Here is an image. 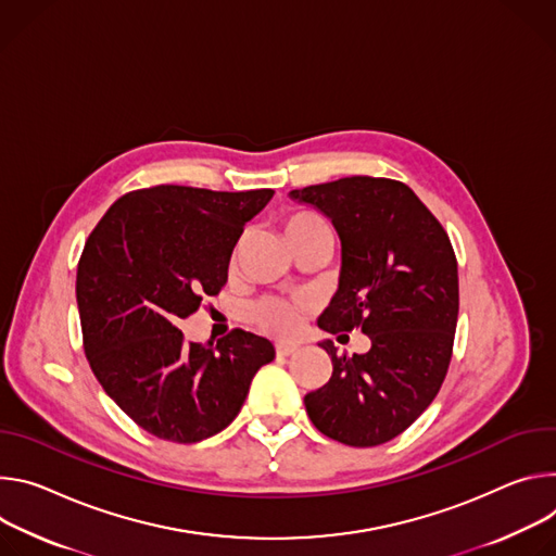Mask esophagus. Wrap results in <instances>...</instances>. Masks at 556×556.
Here are the masks:
<instances>
[{"label":"esophagus","instance_id":"1","mask_svg":"<svg viewBox=\"0 0 556 556\" xmlns=\"http://www.w3.org/2000/svg\"><path fill=\"white\" fill-rule=\"evenodd\" d=\"M298 351H300V346H298V344H291V342H278V344H276V353H278L280 357L293 355V353H298Z\"/></svg>","mask_w":556,"mask_h":556}]
</instances>
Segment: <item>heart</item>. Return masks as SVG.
I'll return each instance as SVG.
<instances>
[{
  "mask_svg": "<svg viewBox=\"0 0 556 556\" xmlns=\"http://www.w3.org/2000/svg\"><path fill=\"white\" fill-rule=\"evenodd\" d=\"M327 227L320 216L312 212H293L282 220V233L287 242L312 233L316 229ZM304 302L298 300H282V298H267L256 302L250 309V320L265 333L269 336H291L300 327V320L304 316Z\"/></svg>",
  "mask_w": 556,
  "mask_h": 556,
  "instance_id": "obj_1",
  "label": "heart"
}]
</instances>
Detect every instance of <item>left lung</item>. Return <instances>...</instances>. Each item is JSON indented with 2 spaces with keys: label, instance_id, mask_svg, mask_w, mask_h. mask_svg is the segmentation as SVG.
Segmentation results:
<instances>
[{
  "label": "left lung",
  "instance_id": "left-lung-1",
  "mask_svg": "<svg viewBox=\"0 0 556 556\" xmlns=\"http://www.w3.org/2000/svg\"><path fill=\"white\" fill-rule=\"evenodd\" d=\"M289 197L323 212L342 244L338 291L318 327L371 338V349L353 357L320 342L333 374L304 395L306 413L340 444L380 446L404 433L446 378L459 314L453 244L400 180L349 176Z\"/></svg>",
  "mask_w": 556,
  "mask_h": 556
}]
</instances>
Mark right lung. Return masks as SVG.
I'll list each match as a JSON object with an SVG mask.
<instances>
[{
	"label": "right lung",
	"mask_w": 556,
	"mask_h": 556,
	"mask_svg": "<svg viewBox=\"0 0 556 556\" xmlns=\"http://www.w3.org/2000/svg\"><path fill=\"white\" fill-rule=\"evenodd\" d=\"M271 197L156 185L121 197L86 240L77 267L86 357L118 408L159 440L220 433L276 355L242 329L188 344L176 327L223 289L244 223Z\"/></svg>",
	"instance_id": "obj_1"
}]
</instances>
